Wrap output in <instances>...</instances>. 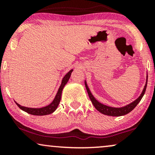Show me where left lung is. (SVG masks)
<instances>
[{
	"label": "left lung",
	"instance_id": "left-lung-1",
	"mask_svg": "<svg viewBox=\"0 0 155 155\" xmlns=\"http://www.w3.org/2000/svg\"><path fill=\"white\" fill-rule=\"evenodd\" d=\"M147 81L144 87V89H143V92H142L141 95H140L139 96V97L137 98L134 102H133L132 104L127 105V106H124V107L114 108V107H109V106H105V105L99 103L98 101L96 100L95 97H93V95H92V93L90 92V90H89L87 85V83L85 82V87H86L87 91L89 97H90V101H92V104H93V106H95L96 109H97L98 111H100L101 113L104 114L108 115V116H114V117H120V116H122V115H125L127 114H128L129 112H130L132 110H133V108L138 105V103H139L140 100H141L142 97H143V95H144L146 89H147Z\"/></svg>",
	"mask_w": 155,
	"mask_h": 155
}]
</instances>
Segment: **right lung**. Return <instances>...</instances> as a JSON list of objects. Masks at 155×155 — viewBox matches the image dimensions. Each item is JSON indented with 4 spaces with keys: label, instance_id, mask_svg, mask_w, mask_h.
<instances>
[{
    "label": "right lung",
    "instance_id": "right-lung-1",
    "mask_svg": "<svg viewBox=\"0 0 155 155\" xmlns=\"http://www.w3.org/2000/svg\"><path fill=\"white\" fill-rule=\"evenodd\" d=\"M73 71V70H71L68 74L64 76V78L63 79V81H62V84L60 85L59 90H58V93H57L56 96H55L54 101L51 103L49 106H45V107L43 108H28V107H24V106H20V105L17 104L18 107L22 109V111L27 112V113L30 114L32 115H37V116H43V115H47V114H50L53 113L56 108H58V105H59L60 100H61V95H62V91H63V87H65V85L66 84V83L68 81L69 78H70L71 74Z\"/></svg>",
    "mask_w": 155,
    "mask_h": 155
}]
</instances>
